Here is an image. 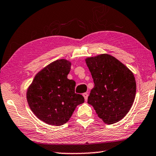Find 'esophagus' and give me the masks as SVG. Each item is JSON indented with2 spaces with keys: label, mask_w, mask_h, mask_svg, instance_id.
Segmentation results:
<instances>
[{
  "label": "esophagus",
  "mask_w": 156,
  "mask_h": 156,
  "mask_svg": "<svg viewBox=\"0 0 156 156\" xmlns=\"http://www.w3.org/2000/svg\"><path fill=\"white\" fill-rule=\"evenodd\" d=\"M83 95L84 96V98H85V100L87 101V98H88V94L87 93H84Z\"/></svg>",
  "instance_id": "esophagus-1"
}]
</instances>
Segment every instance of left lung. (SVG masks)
<instances>
[{"mask_svg":"<svg viewBox=\"0 0 156 156\" xmlns=\"http://www.w3.org/2000/svg\"><path fill=\"white\" fill-rule=\"evenodd\" d=\"M85 62L94 83L87 103L104 123L118 122L127 115L134 102L136 82L133 73L107 53L87 58Z\"/></svg>","mask_w":156,"mask_h":156,"instance_id":"8db88e82","label":"left lung"}]
</instances>
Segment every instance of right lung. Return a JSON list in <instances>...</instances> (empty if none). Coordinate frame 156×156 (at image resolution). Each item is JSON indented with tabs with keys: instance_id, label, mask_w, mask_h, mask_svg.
Segmentation results:
<instances>
[{
	"instance_id": "right-lung-1",
	"label": "right lung",
	"mask_w": 156,
	"mask_h": 156,
	"mask_svg": "<svg viewBox=\"0 0 156 156\" xmlns=\"http://www.w3.org/2000/svg\"><path fill=\"white\" fill-rule=\"evenodd\" d=\"M71 66L66 59L53 62L36 74L27 90L30 108L47 124H65L77 105L85 101L82 95L75 93V81L67 78Z\"/></svg>"
}]
</instances>
